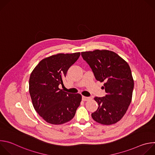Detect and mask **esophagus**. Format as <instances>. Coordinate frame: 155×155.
<instances>
[{"instance_id":"obj_1","label":"esophagus","mask_w":155,"mask_h":155,"mask_svg":"<svg viewBox=\"0 0 155 155\" xmlns=\"http://www.w3.org/2000/svg\"><path fill=\"white\" fill-rule=\"evenodd\" d=\"M91 98V97H86V96H82V101H89V100H90Z\"/></svg>"}]
</instances>
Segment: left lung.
Here are the masks:
<instances>
[{
    "label": "left lung",
    "mask_w": 155,
    "mask_h": 155,
    "mask_svg": "<svg viewBox=\"0 0 155 155\" xmlns=\"http://www.w3.org/2000/svg\"><path fill=\"white\" fill-rule=\"evenodd\" d=\"M81 56L96 79L104 82L106 95L94 97L99 106L91 114L93 119L105 125L117 123L126 114L132 100L134 80L129 64L115 52L107 50L81 52Z\"/></svg>",
    "instance_id": "1"
}]
</instances>
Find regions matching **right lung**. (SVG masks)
Wrapping results in <instances>:
<instances>
[{"instance_id": "obj_1", "label": "right lung", "mask_w": 155, "mask_h": 155, "mask_svg": "<svg viewBox=\"0 0 155 155\" xmlns=\"http://www.w3.org/2000/svg\"><path fill=\"white\" fill-rule=\"evenodd\" d=\"M80 53H59L42 59L32 72L29 93L35 111L47 123L61 124L71 121L80 104L81 96L59 87Z\"/></svg>"}]
</instances>
